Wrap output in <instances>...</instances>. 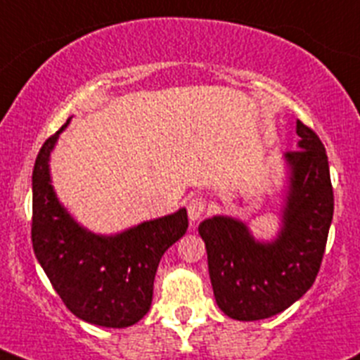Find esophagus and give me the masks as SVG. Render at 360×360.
Wrapping results in <instances>:
<instances>
[{"label": "esophagus", "instance_id": "obj_1", "mask_svg": "<svg viewBox=\"0 0 360 360\" xmlns=\"http://www.w3.org/2000/svg\"><path fill=\"white\" fill-rule=\"evenodd\" d=\"M204 211H206V202H204L202 199H199V197H195V199H191L190 202H188V218H190L191 224L199 221L200 217L204 214Z\"/></svg>", "mask_w": 360, "mask_h": 360}]
</instances>
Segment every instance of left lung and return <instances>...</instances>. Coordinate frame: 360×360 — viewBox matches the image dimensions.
<instances>
[{
	"instance_id": "1",
	"label": "left lung",
	"mask_w": 360,
	"mask_h": 360,
	"mask_svg": "<svg viewBox=\"0 0 360 360\" xmlns=\"http://www.w3.org/2000/svg\"><path fill=\"white\" fill-rule=\"evenodd\" d=\"M297 150L282 154L286 179L274 240H257L243 220L227 214L200 221L214 300L233 320L286 311L320 270L334 214L330 170L316 133L297 120Z\"/></svg>"
}]
</instances>
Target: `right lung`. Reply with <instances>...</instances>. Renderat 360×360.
I'll return each mask as SVG.
<instances>
[{
    "mask_svg": "<svg viewBox=\"0 0 360 360\" xmlns=\"http://www.w3.org/2000/svg\"><path fill=\"white\" fill-rule=\"evenodd\" d=\"M70 119L44 142L33 167V252L74 316L99 327H131L150 309L158 264L186 233V210L117 234L92 233L74 220L56 195L49 170L53 149Z\"/></svg>",
    "mask_w": 360,
    "mask_h": 360,
    "instance_id": "obj_1",
    "label": "right lung"
}]
</instances>
